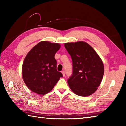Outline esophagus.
I'll list each match as a JSON object with an SVG mask.
<instances>
[{
	"label": "esophagus",
	"instance_id": "obj_1",
	"mask_svg": "<svg viewBox=\"0 0 126 126\" xmlns=\"http://www.w3.org/2000/svg\"><path fill=\"white\" fill-rule=\"evenodd\" d=\"M62 73L63 76H65V72H64V71H62Z\"/></svg>",
	"mask_w": 126,
	"mask_h": 126
}]
</instances>
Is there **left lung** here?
<instances>
[{
  "label": "left lung",
  "mask_w": 126,
  "mask_h": 126,
  "mask_svg": "<svg viewBox=\"0 0 126 126\" xmlns=\"http://www.w3.org/2000/svg\"><path fill=\"white\" fill-rule=\"evenodd\" d=\"M64 47L73 61V75L68 80L70 89L80 96L94 93L100 85L104 65L95 50L83 41L66 43Z\"/></svg>",
  "instance_id": "8db88e82"
}]
</instances>
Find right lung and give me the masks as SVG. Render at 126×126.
Returning a JSON list of instances; mask_svg holds the SVG:
<instances>
[{"label":"right lung","instance_id":"1","mask_svg":"<svg viewBox=\"0 0 126 126\" xmlns=\"http://www.w3.org/2000/svg\"><path fill=\"white\" fill-rule=\"evenodd\" d=\"M59 43L49 41L38 43L30 50L23 61V81L32 92L39 95L50 92L63 77L56 69L55 53L60 49Z\"/></svg>","mask_w":126,"mask_h":126}]
</instances>
